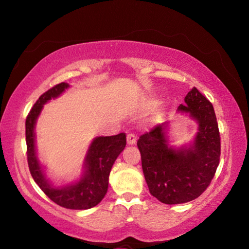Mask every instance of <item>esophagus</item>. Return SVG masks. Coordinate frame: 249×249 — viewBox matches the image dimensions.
Instances as JSON below:
<instances>
[{
	"instance_id": "obj_1",
	"label": "esophagus",
	"mask_w": 249,
	"mask_h": 249,
	"mask_svg": "<svg viewBox=\"0 0 249 249\" xmlns=\"http://www.w3.org/2000/svg\"><path fill=\"white\" fill-rule=\"evenodd\" d=\"M127 144L128 145H135L136 144V136H135V134H128L127 135Z\"/></svg>"
}]
</instances>
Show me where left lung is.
<instances>
[{
  "instance_id": "obj_1",
  "label": "left lung",
  "mask_w": 249,
  "mask_h": 249,
  "mask_svg": "<svg viewBox=\"0 0 249 249\" xmlns=\"http://www.w3.org/2000/svg\"><path fill=\"white\" fill-rule=\"evenodd\" d=\"M178 111L188 113L199 124L189 148L168 147L166 128L159 124L137 141L142 167L149 192L165 204H180L199 197L209 187L220 163L221 138L213 105L193 88Z\"/></svg>"
}]
</instances>
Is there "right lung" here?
I'll return each instance as SVG.
<instances>
[{"label": "right lung", "instance_id": "add662e5", "mask_svg": "<svg viewBox=\"0 0 249 249\" xmlns=\"http://www.w3.org/2000/svg\"><path fill=\"white\" fill-rule=\"evenodd\" d=\"M69 84L61 82L46 91L34 104L26 117L27 162L31 175L38 187L50 200L66 209L87 210L99 204L107 192L108 176L112 166L126 145L125 133L114 136L96 137L92 142L84 162V174L77 183L62 188H54L48 182L37 159L35 150V124L44 104L57 98Z\"/></svg>", "mask_w": 249, "mask_h": 249}]
</instances>
